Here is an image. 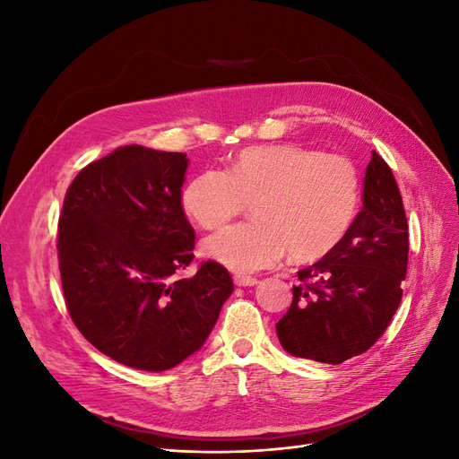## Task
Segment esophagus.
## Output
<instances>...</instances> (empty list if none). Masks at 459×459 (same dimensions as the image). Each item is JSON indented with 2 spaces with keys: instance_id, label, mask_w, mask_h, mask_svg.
<instances>
[{
  "instance_id": "esophagus-1",
  "label": "esophagus",
  "mask_w": 459,
  "mask_h": 459,
  "mask_svg": "<svg viewBox=\"0 0 459 459\" xmlns=\"http://www.w3.org/2000/svg\"><path fill=\"white\" fill-rule=\"evenodd\" d=\"M233 281H235V285H239V287H253V285L258 283L256 277L247 275V273H233Z\"/></svg>"
}]
</instances>
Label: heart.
Masks as SVG:
<instances>
[{
    "label": "heart",
    "mask_w": 459,
    "mask_h": 459,
    "mask_svg": "<svg viewBox=\"0 0 459 459\" xmlns=\"http://www.w3.org/2000/svg\"><path fill=\"white\" fill-rule=\"evenodd\" d=\"M253 201L255 220L204 239L203 251L235 272L268 268L287 253L297 262L327 256L349 233L359 206L356 166L337 152L299 143L239 151L230 169L203 170L182 191L189 218L216 230Z\"/></svg>",
    "instance_id": "heart-1"
}]
</instances>
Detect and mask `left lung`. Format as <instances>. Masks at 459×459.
I'll use <instances>...</instances> for the list:
<instances>
[{"label":"left lung","instance_id":"obj_1","mask_svg":"<svg viewBox=\"0 0 459 459\" xmlns=\"http://www.w3.org/2000/svg\"><path fill=\"white\" fill-rule=\"evenodd\" d=\"M362 211L333 251L299 272L293 302L275 324L283 349L322 364L371 349L402 300L408 220L388 164L371 152Z\"/></svg>","mask_w":459,"mask_h":459}]
</instances>
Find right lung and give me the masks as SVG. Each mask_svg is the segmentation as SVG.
Masks as SVG:
<instances>
[{
    "label": "right lung",
    "mask_w": 459,
    "mask_h": 459,
    "mask_svg": "<svg viewBox=\"0 0 459 459\" xmlns=\"http://www.w3.org/2000/svg\"><path fill=\"white\" fill-rule=\"evenodd\" d=\"M184 152L124 145L82 169L59 216V270L68 314L97 351L143 371L197 352L221 304L230 272L193 260L195 231L182 208Z\"/></svg>",
    "instance_id": "right-lung-1"
}]
</instances>
